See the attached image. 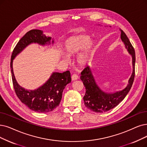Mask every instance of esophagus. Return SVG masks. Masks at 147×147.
Returning a JSON list of instances; mask_svg holds the SVG:
<instances>
[{
	"instance_id": "obj_1",
	"label": "esophagus",
	"mask_w": 147,
	"mask_h": 147,
	"mask_svg": "<svg viewBox=\"0 0 147 147\" xmlns=\"http://www.w3.org/2000/svg\"><path fill=\"white\" fill-rule=\"evenodd\" d=\"M71 78H72V81H75V80H78V75H77V74H73Z\"/></svg>"
}]
</instances>
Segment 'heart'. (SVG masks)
I'll use <instances>...</instances> for the list:
<instances>
[{"label":"heart","instance_id":"b5f03b06","mask_svg":"<svg viewBox=\"0 0 147 147\" xmlns=\"http://www.w3.org/2000/svg\"><path fill=\"white\" fill-rule=\"evenodd\" d=\"M90 37L87 35H79L68 38L65 43V50L68 55H74L86 49L90 43ZM62 57L67 60L68 57L63 54ZM89 54L87 51L81 53L78 57V62L81 65H84L89 61Z\"/></svg>","mask_w":147,"mask_h":147}]
</instances>
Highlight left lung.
<instances>
[{
    "label": "left lung",
    "instance_id": "1",
    "mask_svg": "<svg viewBox=\"0 0 147 147\" xmlns=\"http://www.w3.org/2000/svg\"><path fill=\"white\" fill-rule=\"evenodd\" d=\"M121 38L130 54L132 56L133 72L128 80L127 87L121 91L115 93L103 92L96 84L95 78L89 66L84 69L81 74V80L83 81L86 89V93L83 97L84 105L89 110L96 113H104L117 106L127 96L131 89L135 75V51L127 35L122 29Z\"/></svg>",
    "mask_w": 147,
    "mask_h": 147
}]
</instances>
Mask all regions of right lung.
<instances>
[{
    "label": "right lung",
    "mask_w": 147,
    "mask_h": 147,
    "mask_svg": "<svg viewBox=\"0 0 147 147\" xmlns=\"http://www.w3.org/2000/svg\"><path fill=\"white\" fill-rule=\"evenodd\" d=\"M51 37H46L43 34V31L32 29L26 32L19 41L11 58V76L17 97L29 109L38 113L50 112L59 105L64 89L71 82L70 72L67 70L63 73L54 72L43 86L36 90H28L17 83L13 72V62L14 58L29 44L37 43L41 45H51ZM52 43H54V40L52 41Z\"/></svg>",
    "instance_id": "right-lung-1"
}]
</instances>
